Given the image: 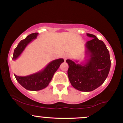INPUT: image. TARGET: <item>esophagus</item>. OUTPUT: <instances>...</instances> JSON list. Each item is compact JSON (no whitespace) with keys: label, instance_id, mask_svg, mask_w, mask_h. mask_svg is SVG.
<instances>
[{"label":"esophagus","instance_id":"esophagus-1","mask_svg":"<svg viewBox=\"0 0 123 123\" xmlns=\"http://www.w3.org/2000/svg\"><path fill=\"white\" fill-rule=\"evenodd\" d=\"M69 57V55L68 54H65L63 55V59H64L65 60H66V59L68 58Z\"/></svg>","mask_w":123,"mask_h":123}]
</instances>
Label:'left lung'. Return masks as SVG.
Segmentation results:
<instances>
[{
  "label": "left lung",
  "mask_w": 123,
  "mask_h": 123,
  "mask_svg": "<svg viewBox=\"0 0 123 123\" xmlns=\"http://www.w3.org/2000/svg\"><path fill=\"white\" fill-rule=\"evenodd\" d=\"M92 38L86 43L90 58L86 64L76 63L67 60L69 68L68 76L72 86L81 91L89 92L95 90L104 83L111 68L109 52L105 43L95 35L87 33Z\"/></svg>",
  "instance_id": "obj_1"
}]
</instances>
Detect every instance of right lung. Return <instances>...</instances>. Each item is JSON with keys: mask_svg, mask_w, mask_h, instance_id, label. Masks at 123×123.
<instances>
[{"mask_svg": "<svg viewBox=\"0 0 123 123\" xmlns=\"http://www.w3.org/2000/svg\"><path fill=\"white\" fill-rule=\"evenodd\" d=\"M38 33H31L22 40L18 43L14 51L12 60H15L24 50L25 48L33 39H36ZM62 58L54 60L48 64V65L42 71L31 74L27 76H19L14 74L17 81L23 87L31 91H39L46 88L53 78L54 74L60 67V65L63 62Z\"/></svg>", "mask_w": 123, "mask_h": 123, "instance_id": "add662e5", "label": "right lung"}]
</instances>
